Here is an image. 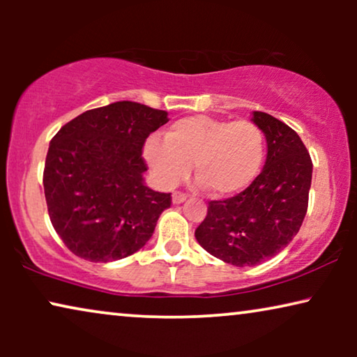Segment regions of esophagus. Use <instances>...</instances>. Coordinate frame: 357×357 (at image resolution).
I'll return each instance as SVG.
<instances>
[{"label": "esophagus", "mask_w": 357, "mask_h": 357, "mask_svg": "<svg viewBox=\"0 0 357 357\" xmlns=\"http://www.w3.org/2000/svg\"><path fill=\"white\" fill-rule=\"evenodd\" d=\"M185 199H187V195H185V193H180V192L172 193V203H174V204L183 203Z\"/></svg>", "instance_id": "obj_1"}]
</instances>
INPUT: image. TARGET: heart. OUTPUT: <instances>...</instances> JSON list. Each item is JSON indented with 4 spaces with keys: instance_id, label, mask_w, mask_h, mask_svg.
Instances as JSON below:
<instances>
[{
    "instance_id": "b5f03b06",
    "label": "heart",
    "mask_w": 357,
    "mask_h": 357,
    "mask_svg": "<svg viewBox=\"0 0 357 357\" xmlns=\"http://www.w3.org/2000/svg\"><path fill=\"white\" fill-rule=\"evenodd\" d=\"M144 159L160 187L172 188L195 164L199 187L216 197H232L250 187L260 174L265 136L250 120L187 116L170 126L167 138L149 136Z\"/></svg>"
}]
</instances>
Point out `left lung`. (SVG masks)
Masks as SVG:
<instances>
[{"instance_id": "obj_1", "label": "left lung", "mask_w": 357, "mask_h": 357, "mask_svg": "<svg viewBox=\"0 0 357 357\" xmlns=\"http://www.w3.org/2000/svg\"><path fill=\"white\" fill-rule=\"evenodd\" d=\"M252 121L266 139L260 175L236 197L209 202L195 231L199 245L234 266H255L275 257L299 232L309 204L312 160L294 130L253 112Z\"/></svg>"}]
</instances>
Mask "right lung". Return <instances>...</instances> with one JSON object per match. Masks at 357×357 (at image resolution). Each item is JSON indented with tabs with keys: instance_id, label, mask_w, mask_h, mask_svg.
I'll list each match as a JSON object with an SVG mask.
<instances>
[{
	"instance_id": "1",
	"label": "right lung",
	"mask_w": 357,
	"mask_h": 357,
	"mask_svg": "<svg viewBox=\"0 0 357 357\" xmlns=\"http://www.w3.org/2000/svg\"><path fill=\"white\" fill-rule=\"evenodd\" d=\"M167 112L120 100L87 110L53 136L43 170L50 221L75 255L121 260L146 245L170 193L144 183L141 153Z\"/></svg>"
}]
</instances>
